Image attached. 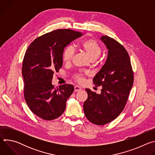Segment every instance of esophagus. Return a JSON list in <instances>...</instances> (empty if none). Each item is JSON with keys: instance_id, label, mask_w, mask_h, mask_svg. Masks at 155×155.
Masks as SVG:
<instances>
[{"instance_id": "34e87169", "label": "esophagus", "mask_w": 155, "mask_h": 155, "mask_svg": "<svg viewBox=\"0 0 155 155\" xmlns=\"http://www.w3.org/2000/svg\"><path fill=\"white\" fill-rule=\"evenodd\" d=\"M81 90V88L78 86H75L74 87V91L75 92H78V91H80Z\"/></svg>"}]
</instances>
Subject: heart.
<instances>
[{
	"mask_svg": "<svg viewBox=\"0 0 155 155\" xmlns=\"http://www.w3.org/2000/svg\"><path fill=\"white\" fill-rule=\"evenodd\" d=\"M78 48L83 51L87 57L91 61H94L99 58L102 52V47L100 44L94 39H87L79 44ZM74 54V50L72 47L65 48L62 54V60L66 64L71 62ZM85 74L77 73L74 76V79L78 83H82L84 81Z\"/></svg>",
	"mask_w": 155,
	"mask_h": 155,
	"instance_id": "obj_1",
	"label": "heart"
}]
</instances>
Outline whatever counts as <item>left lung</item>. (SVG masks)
Returning <instances> with one entry per match:
<instances>
[{
	"label": "left lung",
	"mask_w": 155,
	"mask_h": 155,
	"mask_svg": "<svg viewBox=\"0 0 155 155\" xmlns=\"http://www.w3.org/2000/svg\"><path fill=\"white\" fill-rule=\"evenodd\" d=\"M101 40L108 50V56L93 81L102 89L100 94L86 89L87 98L83 104L86 117L96 125L106 124L119 116L134 83L130 58L124 47L107 35L102 36Z\"/></svg>",
	"instance_id": "obj_1"
}]
</instances>
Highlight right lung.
<instances>
[{"mask_svg": "<svg viewBox=\"0 0 155 155\" xmlns=\"http://www.w3.org/2000/svg\"><path fill=\"white\" fill-rule=\"evenodd\" d=\"M82 35L71 29L55 30L35 38L26 51L22 67L25 99L31 112L44 120L60 117L74 92L69 84L56 90L51 80L62 66L64 48Z\"/></svg>", "mask_w": 155, "mask_h": 155, "instance_id": "add662e5", "label": "right lung"}]
</instances>
